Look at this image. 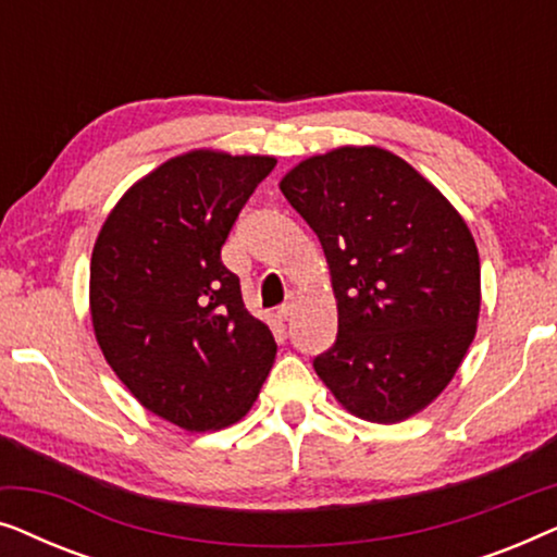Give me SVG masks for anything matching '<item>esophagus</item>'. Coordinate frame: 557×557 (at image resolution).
Masks as SVG:
<instances>
[{
  "label": "esophagus",
  "instance_id": "34e87169",
  "mask_svg": "<svg viewBox=\"0 0 557 557\" xmlns=\"http://www.w3.org/2000/svg\"><path fill=\"white\" fill-rule=\"evenodd\" d=\"M292 311H294V304H292V301H284V304H281V307L276 309L278 322H286V319L292 317Z\"/></svg>",
  "mask_w": 557,
  "mask_h": 557
}]
</instances>
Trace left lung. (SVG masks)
Returning <instances> with one entry per match:
<instances>
[{"label": "left lung", "instance_id": "left-lung-1", "mask_svg": "<svg viewBox=\"0 0 557 557\" xmlns=\"http://www.w3.org/2000/svg\"><path fill=\"white\" fill-rule=\"evenodd\" d=\"M278 187L322 243L337 299V339L317 375L362 421L421 413L476 334L482 273L463 218L380 147L309 157Z\"/></svg>", "mask_w": 557, "mask_h": 557}]
</instances>
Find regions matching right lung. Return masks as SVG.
<instances>
[{
	"mask_svg": "<svg viewBox=\"0 0 557 557\" xmlns=\"http://www.w3.org/2000/svg\"><path fill=\"white\" fill-rule=\"evenodd\" d=\"M273 157L195 149L134 182L90 256L98 347L151 413L185 431L233 425L273 360L269 326L246 309L220 248Z\"/></svg>",
	"mask_w": 557,
	"mask_h": 557,
	"instance_id": "add662e5",
	"label": "right lung"
}]
</instances>
